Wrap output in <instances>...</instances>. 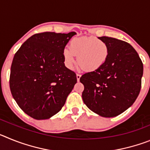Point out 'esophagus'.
I'll return each mask as SVG.
<instances>
[{
	"instance_id": "obj_1",
	"label": "esophagus",
	"mask_w": 150,
	"mask_h": 150,
	"mask_svg": "<svg viewBox=\"0 0 150 150\" xmlns=\"http://www.w3.org/2000/svg\"><path fill=\"white\" fill-rule=\"evenodd\" d=\"M81 77V74H76V79H77V81H79V79Z\"/></svg>"
}]
</instances>
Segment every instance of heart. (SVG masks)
Instances as JSON below:
<instances>
[{
	"instance_id": "obj_1",
	"label": "heart",
	"mask_w": 150,
	"mask_h": 150,
	"mask_svg": "<svg viewBox=\"0 0 150 150\" xmlns=\"http://www.w3.org/2000/svg\"><path fill=\"white\" fill-rule=\"evenodd\" d=\"M109 55L107 43L95 37H80L73 39L69 48L63 51L64 64L72 69L76 62V56L84 71H93L100 68Z\"/></svg>"
}]
</instances>
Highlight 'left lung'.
Returning a JSON list of instances; mask_svg holds the SVG:
<instances>
[{
  "label": "left lung",
  "mask_w": 150,
  "mask_h": 150,
  "mask_svg": "<svg viewBox=\"0 0 150 150\" xmlns=\"http://www.w3.org/2000/svg\"><path fill=\"white\" fill-rule=\"evenodd\" d=\"M109 48L105 63L94 71L86 73L79 81L85 104L97 114L114 117L126 110L137 99L144 66L136 50L125 41L100 37Z\"/></svg>",
  "instance_id": "obj_1"
}]
</instances>
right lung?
Masks as SVG:
<instances>
[{"instance_id":"obj_1","label":"right lung","mask_w":150,"mask_h":150,"mask_svg":"<svg viewBox=\"0 0 150 150\" xmlns=\"http://www.w3.org/2000/svg\"><path fill=\"white\" fill-rule=\"evenodd\" d=\"M75 32L38 33L16 52L10 88L13 98L26 114L46 120L62 110L77 82L75 72L64 63L63 51Z\"/></svg>"}]
</instances>
